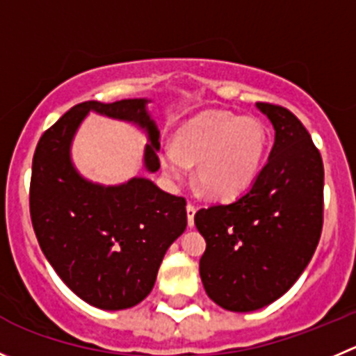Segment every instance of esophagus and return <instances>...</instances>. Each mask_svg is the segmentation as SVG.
<instances>
[{
	"instance_id": "1",
	"label": "esophagus",
	"mask_w": 356,
	"mask_h": 356,
	"mask_svg": "<svg viewBox=\"0 0 356 356\" xmlns=\"http://www.w3.org/2000/svg\"><path fill=\"white\" fill-rule=\"evenodd\" d=\"M195 211H197V208H195V206L187 204V223H188V227H194Z\"/></svg>"
}]
</instances>
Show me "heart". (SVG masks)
Segmentation results:
<instances>
[{
	"label": "heart",
	"instance_id": "b5f03b06",
	"mask_svg": "<svg viewBox=\"0 0 356 356\" xmlns=\"http://www.w3.org/2000/svg\"><path fill=\"white\" fill-rule=\"evenodd\" d=\"M267 150L269 129L260 118L208 110L176 129L172 147L161 154V165L175 181L187 164H195L194 180L202 194L213 201H232L255 184Z\"/></svg>",
	"mask_w": 356,
	"mask_h": 356
}]
</instances>
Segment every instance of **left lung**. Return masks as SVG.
<instances>
[{"instance_id": "obj_1", "label": "left lung", "mask_w": 356, "mask_h": 356, "mask_svg": "<svg viewBox=\"0 0 356 356\" xmlns=\"http://www.w3.org/2000/svg\"><path fill=\"white\" fill-rule=\"evenodd\" d=\"M274 145L255 184L229 204L199 209L206 239L199 274L209 299L234 313L269 306L309 264L323 223V162L309 133L286 108L257 103Z\"/></svg>"}]
</instances>
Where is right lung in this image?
Instances as JSON below:
<instances>
[{
	"label": "right lung",
	"instance_id": "add662e5",
	"mask_svg": "<svg viewBox=\"0 0 356 356\" xmlns=\"http://www.w3.org/2000/svg\"><path fill=\"white\" fill-rule=\"evenodd\" d=\"M147 97L87 101L43 133L33 157L29 208L40 248L67 289L99 309L120 311L152 292L169 246L187 227L185 199L134 176L118 185L89 180L71 157L89 113L136 125L147 134L143 168H161V131Z\"/></svg>",
	"mask_w": 356,
	"mask_h": 356
}]
</instances>
